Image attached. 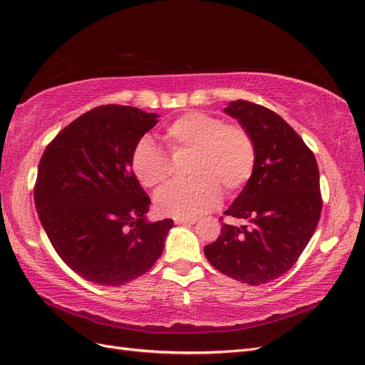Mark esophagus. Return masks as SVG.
<instances>
[{"instance_id": "obj_1", "label": "esophagus", "mask_w": 365, "mask_h": 365, "mask_svg": "<svg viewBox=\"0 0 365 365\" xmlns=\"http://www.w3.org/2000/svg\"><path fill=\"white\" fill-rule=\"evenodd\" d=\"M196 217H176L175 219V224L178 225H193L196 224Z\"/></svg>"}]
</instances>
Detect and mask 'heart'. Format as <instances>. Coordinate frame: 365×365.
<instances>
[{
	"label": "heart",
	"mask_w": 365,
	"mask_h": 365,
	"mask_svg": "<svg viewBox=\"0 0 365 365\" xmlns=\"http://www.w3.org/2000/svg\"><path fill=\"white\" fill-rule=\"evenodd\" d=\"M163 140L172 155L190 153L185 165L190 180L164 187L155 196L163 216L195 217L215 208L220 190L239 192L256 164V146L248 130L205 113H187L173 120ZM130 169L146 189H155L169 175L165 157L149 138L140 140L132 152Z\"/></svg>",
	"instance_id": "obj_1"
}]
</instances>
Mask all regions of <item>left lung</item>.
I'll return each instance as SVG.
<instances>
[{"label":"left lung","mask_w":365,"mask_h":365,"mask_svg":"<svg viewBox=\"0 0 365 365\" xmlns=\"http://www.w3.org/2000/svg\"><path fill=\"white\" fill-rule=\"evenodd\" d=\"M224 113L248 130L256 164L225 212L245 225L224 224L204 254L228 277L263 284L288 272L314 235L323 205L318 165L302 137L271 109L236 101Z\"/></svg>","instance_id":"8db88e82"}]
</instances>
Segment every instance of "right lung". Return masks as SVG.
Returning a JSON list of instances; mask_svg holds the SVG:
<instances>
[{"instance_id": "add662e5", "label": "right lung", "mask_w": 365, "mask_h": 365, "mask_svg": "<svg viewBox=\"0 0 365 365\" xmlns=\"http://www.w3.org/2000/svg\"><path fill=\"white\" fill-rule=\"evenodd\" d=\"M157 114L134 106L94 108L43 150L35 185L41 224L59 257L88 282L120 286L161 256L172 219L149 222L150 200L130 157Z\"/></svg>"}]
</instances>
